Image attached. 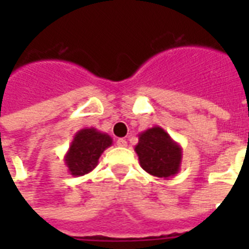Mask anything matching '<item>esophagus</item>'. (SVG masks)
Instances as JSON below:
<instances>
[{
    "instance_id": "esophagus-1",
    "label": "esophagus",
    "mask_w": 249,
    "mask_h": 249,
    "mask_svg": "<svg viewBox=\"0 0 249 249\" xmlns=\"http://www.w3.org/2000/svg\"><path fill=\"white\" fill-rule=\"evenodd\" d=\"M116 143L117 146H120V147H126V146H128V142H126V140H124V138H119Z\"/></svg>"
}]
</instances>
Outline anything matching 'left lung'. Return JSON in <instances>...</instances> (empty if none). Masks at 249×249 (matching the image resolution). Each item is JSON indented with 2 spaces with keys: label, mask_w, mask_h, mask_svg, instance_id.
I'll list each match as a JSON object with an SVG mask.
<instances>
[{
  "label": "left lung",
  "mask_w": 249,
  "mask_h": 249,
  "mask_svg": "<svg viewBox=\"0 0 249 249\" xmlns=\"http://www.w3.org/2000/svg\"><path fill=\"white\" fill-rule=\"evenodd\" d=\"M134 151L142 169L151 176L169 179L181 170L182 147L158 125L138 134Z\"/></svg>",
  "instance_id": "1"
}]
</instances>
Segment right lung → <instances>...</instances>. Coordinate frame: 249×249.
Segmentation results:
<instances>
[{"label": "right lung", "instance_id": "right-lung-1", "mask_svg": "<svg viewBox=\"0 0 249 249\" xmlns=\"http://www.w3.org/2000/svg\"><path fill=\"white\" fill-rule=\"evenodd\" d=\"M112 144V138L107 133H102L95 128H84L76 133L64 163L68 168V173L80 177L98 165V160L106 148Z\"/></svg>", "mask_w": 249, "mask_h": 249}]
</instances>
